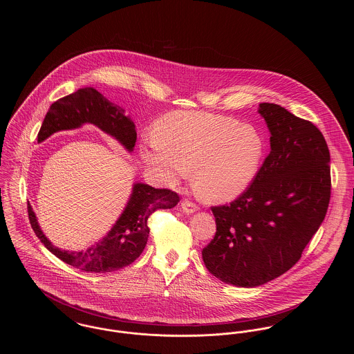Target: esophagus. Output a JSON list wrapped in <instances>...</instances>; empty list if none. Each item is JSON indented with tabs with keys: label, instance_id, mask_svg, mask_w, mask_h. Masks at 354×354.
Segmentation results:
<instances>
[{
	"label": "esophagus",
	"instance_id": "34e87169",
	"mask_svg": "<svg viewBox=\"0 0 354 354\" xmlns=\"http://www.w3.org/2000/svg\"><path fill=\"white\" fill-rule=\"evenodd\" d=\"M182 209L185 214H194L195 211H198V205L195 203L189 202V201H185L182 203Z\"/></svg>",
	"mask_w": 354,
	"mask_h": 354
}]
</instances>
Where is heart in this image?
I'll return each instance as SVG.
<instances>
[{
  "label": "heart",
  "mask_w": 354,
  "mask_h": 354,
  "mask_svg": "<svg viewBox=\"0 0 354 354\" xmlns=\"http://www.w3.org/2000/svg\"><path fill=\"white\" fill-rule=\"evenodd\" d=\"M143 160L167 182L194 169L198 191L209 202H230L252 185L266 153L261 134L250 124L209 113L166 115L140 150Z\"/></svg>",
  "instance_id": "b5f03b06"
}]
</instances>
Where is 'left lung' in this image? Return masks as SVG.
<instances>
[{
    "mask_svg": "<svg viewBox=\"0 0 354 354\" xmlns=\"http://www.w3.org/2000/svg\"><path fill=\"white\" fill-rule=\"evenodd\" d=\"M270 152L252 185L228 205L211 207L216 234L203 261L223 283L254 288L290 270L320 228L330 201V153L309 120L260 103Z\"/></svg>",
    "mask_w": 354,
    "mask_h": 354,
    "instance_id": "1",
    "label": "left lung"
}]
</instances>
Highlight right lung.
Wrapping results in <instances>:
<instances>
[{
  "label": "right lung",
  "instance_id": "right-lung-1",
  "mask_svg": "<svg viewBox=\"0 0 354 354\" xmlns=\"http://www.w3.org/2000/svg\"><path fill=\"white\" fill-rule=\"evenodd\" d=\"M84 123L94 124L103 133L113 136L127 151L134 150V122L124 115V110L120 106L106 100L93 87L80 88L51 104L39 129L38 143L54 133L74 130ZM179 201V195L171 189L135 183L130 199L113 228L98 243L80 252L62 251L51 244L41 230L30 203H28V214L34 234L53 254L74 268L106 273L134 263L147 244L150 234L147 220L150 215L156 209L174 208Z\"/></svg>",
  "mask_w": 354,
  "mask_h": 354
}]
</instances>
